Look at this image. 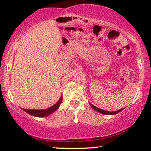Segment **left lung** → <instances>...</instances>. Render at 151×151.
I'll return each mask as SVG.
<instances>
[{"label":"left lung","mask_w":151,"mask_h":151,"mask_svg":"<svg viewBox=\"0 0 151 151\" xmlns=\"http://www.w3.org/2000/svg\"><path fill=\"white\" fill-rule=\"evenodd\" d=\"M90 105H91V107L93 108V109H95L96 111H97V112H100V113L103 114V115H115V114L118 113L119 112H121V110L123 109H119V110H117V111H114V112H109V111H106V110H104V109H99V108L96 107V106H95L94 105H93L92 104H91V103H89Z\"/></svg>","instance_id":"left-lung-1"}]
</instances>
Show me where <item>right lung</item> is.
<instances>
[{"mask_svg":"<svg viewBox=\"0 0 151 151\" xmlns=\"http://www.w3.org/2000/svg\"><path fill=\"white\" fill-rule=\"evenodd\" d=\"M62 96L60 97V99L58 100L57 103L55 104H54L53 106H52L51 107L48 108V109H22L25 112H28V114L30 115H33V116H36V117H45V116H48L49 115L52 114V112H54L55 111L57 110L58 109L59 106H60V103L62 101Z\"/></svg>","mask_w":151,"mask_h":151,"instance_id":"right-lung-1","label":"right lung"}]
</instances>
